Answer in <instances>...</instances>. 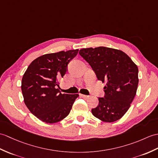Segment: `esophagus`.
<instances>
[{
  "label": "esophagus",
  "instance_id": "1",
  "mask_svg": "<svg viewBox=\"0 0 158 158\" xmlns=\"http://www.w3.org/2000/svg\"><path fill=\"white\" fill-rule=\"evenodd\" d=\"M80 96L83 98H88L89 97V96H86V95H83V94H80Z\"/></svg>",
  "mask_w": 158,
  "mask_h": 158
}]
</instances>
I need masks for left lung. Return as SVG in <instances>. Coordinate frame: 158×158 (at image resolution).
<instances>
[{
  "instance_id": "left-lung-1",
  "label": "left lung",
  "mask_w": 158,
  "mask_h": 158,
  "mask_svg": "<svg viewBox=\"0 0 158 158\" xmlns=\"http://www.w3.org/2000/svg\"><path fill=\"white\" fill-rule=\"evenodd\" d=\"M79 54L94 71L99 81L106 83L105 96L91 110L93 115L106 123L120 119L136 95L138 67L122 50L100 46L80 50Z\"/></svg>"
}]
</instances>
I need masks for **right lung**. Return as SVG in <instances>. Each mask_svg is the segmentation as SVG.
<instances>
[{
  "label": "right lung",
  "mask_w": 158,
  "mask_h": 158,
  "mask_svg": "<svg viewBox=\"0 0 158 158\" xmlns=\"http://www.w3.org/2000/svg\"><path fill=\"white\" fill-rule=\"evenodd\" d=\"M78 49L44 54L29 65L22 77L25 104L33 114L46 123L59 122L70 113L79 94H61L59 81Z\"/></svg>",
  "instance_id": "1"
}]
</instances>
